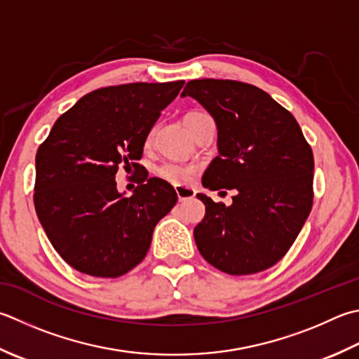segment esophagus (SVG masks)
<instances>
[{"label":"esophagus","mask_w":359,"mask_h":359,"mask_svg":"<svg viewBox=\"0 0 359 359\" xmlns=\"http://www.w3.org/2000/svg\"><path fill=\"white\" fill-rule=\"evenodd\" d=\"M175 193H177L179 201H188L193 199L196 196V189L189 188V187H184V185H175Z\"/></svg>","instance_id":"obj_1"}]
</instances>
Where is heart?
<instances>
[{
    "instance_id": "1",
    "label": "heart",
    "mask_w": 359,
    "mask_h": 359,
    "mask_svg": "<svg viewBox=\"0 0 359 359\" xmlns=\"http://www.w3.org/2000/svg\"><path fill=\"white\" fill-rule=\"evenodd\" d=\"M202 115H207V114H203V111H189V114L185 115V124L188 126V123H191L193 119L199 118ZM151 140H152V132L147 133L146 143L149 144ZM196 172H198V168L196 166L182 165V163H165L157 170L158 177L166 180V182H170V184H172V185L189 184V180L194 177Z\"/></svg>"
}]
</instances>
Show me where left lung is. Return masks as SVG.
<instances>
[{
	"label": "left lung",
	"mask_w": 359,
	"mask_h": 359,
	"mask_svg": "<svg viewBox=\"0 0 359 359\" xmlns=\"http://www.w3.org/2000/svg\"><path fill=\"white\" fill-rule=\"evenodd\" d=\"M191 96L217 128V152L202 185L235 189L231 205L199 193L205 216L194 241L207 262L230 276L271 268L296 241L313 207L314 158L299 123L250 83L189 81Z\"/></svg>",
	"instance_id": "obj_1"
}]
</instances>
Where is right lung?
Listing matches in <instances>:
<instances>
[{"label":"right lung","instance_id":"obj_1","mask_svg":"<svg viewBox=\"0 0 359 359\" xmlns=\"http://www.w3.org/2000/svg\"><path fill=\"white\" fill-rule=\"evenodd\" d=\"M184 81L123 83L87 93L54 123L35 156L34 205L55 252L82 273L115 278L149 250L157 222L177 194L147 179L126 198L121 166L137 170L147 133Z\"/></svg>","mask_w":359,"mask_h":359}]
</instances>
